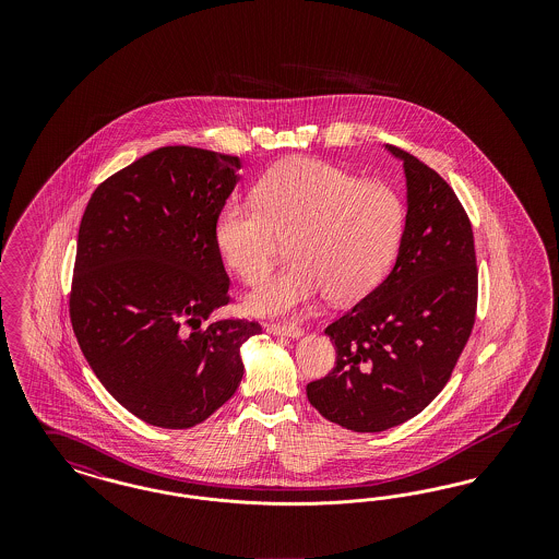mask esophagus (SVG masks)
Returning a JSON list of instances; mask_svg holds the SVG:
<instances>
[{
  "mask_svg": "<svg viewBox=\"0 0 559 559\" xmlns=\"http://www.w3.org/2000/svg\"><path fill=\"white\" fill-rule=\"evenodd\" d=\"M267 333L276 337H292V340L304 335V331L297 324H267Z\"/></svg>",
  "mask_w": 559,
  "mask_h": 559,
  "instance_id": "1",
  "label": "esophagus"
}]
</instances>
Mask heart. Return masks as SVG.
<instances>
[{
  "label": "heart",
  "instance_id": "b5f03b06",
  "mask_svg": "<svg viewBox=\"0 0 559 559\" xmlns=\"http://www.w3.org/2000/svg\"><path fill=\"white\" fill-rule=\"evenodd\" d=\"M404 230V203L383 182H362L319 159L272 169L255 199L228 201L215 222L224 262L249 285L274 267L283 245L292 266L245 299L253 317H287L326 293L354 301L374 289L392 266Z\"/></svg>",
  "mask_w": 559,
  "mask_h": 559
}]
</instances>
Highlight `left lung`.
I'll return each mask as SVG.
<instances>
[{"label":"left lung","mask_w":559,"mask_h":559,"mask_svg":"<svg viewBox=\"0 0 559 559\" xmlns=\"http://www.w3.org/2000/svg\"><path fill=\"white\" fill-rule=\"evenodd\" d=\"M385 151L402 160L406 180L396 264L324 329L337 365L306 388L324 419L360 433L413 419L442 392L478 301L474 233L456 194L417 157L392 144Z\"/></svg>","instance_id":"1"}]
</instances>
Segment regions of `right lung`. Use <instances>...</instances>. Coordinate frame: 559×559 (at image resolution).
Segmentation results:
<instances>
[{"label": "right lung", "mask_w": 559, "mask_h": 559, "mask_svg": "<svg viewBox=\"0 0 559 559\" xmlns=\"http://www.w3.org/2000/svg\"><path fill=\"white\" fill-rule=\"evenodd\" d=\"M239 157L163 146L94 190L71 287L81 352L108 394L165 429L205 421L239 388L240 346L262 326L228 306L215 222Z\"/></svg>", "instance_id": "add662e5"}]
</instances>
